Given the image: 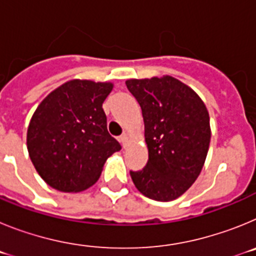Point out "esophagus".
Wrapping results in <instances>:
<instances>
[{
    "label": "esophagus",
    "instance_id": "34e87169",
    "mask_svg": "<svg viewBox=\"0 0 256 256\" xmlns=\"http://www.w3.org/2000/svg\"><path fill=\"white\" fill-rule=\"evenodd\" d=\"M119 141L122 142V144H123V146H126V144L128 142V134H126V133H123V134L119 137Z\"/></svg>",
    "mask_w": 256,
    "mask_h": 256
}]
</instances>
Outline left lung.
<instances>
[{
  "label": "left lung",
  "instance_id": "8db88e82",
  "mask_svg": "<svg viewBox=\"0 0 256 256\" xmlns=\"http://www.w3.org/2000/svg\"><path fill=\"white\" fill-rule=\"evenodd\" d=\"M126 84L141 106L148 148L146 166L130 170L133 183L146 198L174 200L204 166L212 137L206 106L173 76L130 79Z\"/></svg>",
  "mask_w": 256,
  "mask_h": 256
}]
</instances>
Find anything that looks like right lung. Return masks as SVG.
<instances>
[{
	"label": "right lung",
	"mask_w": 256,
	"mask_h": 256,
	"mask_svg": "<svg viewBox=\"0 0 256 256\" xmlns=\"http://www.w3.org/2000/svg\"><path fill=\"white\" fill-rule=\"evenodd\" d=\"M112 83L74 79L44 98L30 119L26 146L42 180L62 192L97 182L108 156L122 148L106 126L102 104Z\"/></svg>",
	"instance_id": "add662e5"
}]
</instances>
